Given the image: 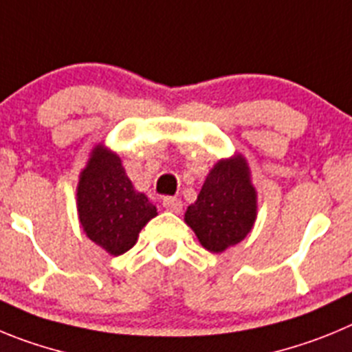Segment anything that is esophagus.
I'll return each instance as SVG.
<instances>
[{
	"label": "esophagus",
	"instance_id": "obj_1",
	"mask_svg": "<svg viewBox=\"0 0 352 352\" xmlns=\"http://www.w3.org/2000/svg\"><path fill=\"white\" fill-rule=\"evenodd\" d=\"M163 207L166 208V210L175 212V214H179V212L182 210V201H180L179 198H175V196H164V198H163Z\"/></svg>",
	"mask_w": 352,
	"mask_h": 352
}]
</instances>
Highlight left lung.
Listing matches in <instances>:
<instances>
[{"mask_svg":"<svg viewBox=\"0 0 352 352\" xmlns=\"http://www.w3.org/2000/svg\"><path fill=\"white\" fill-rule=\"evenodd\" d=\"M256 189L245 157L221 160L205 179L184 219L210 252H223L242 242L256 221Z\"/></svg>","mask_w":352,"mask_h":352,"instance_id":"8db88e82","label":"left lung"}]
</instances>
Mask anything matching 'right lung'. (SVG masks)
<instances>
[{
    "label": "right lung",
    "instance_id": "right-lung-1",
    "mask_svg": "<svg viewBox=\"0 0 352 352\" xmlns=\"http://www.w3.org/2000/svg\"><path fill=\"white\" fill-rule=\"evenodd\" d=\"M77 210L85 235L112 256L129 251L142 228L157 215L147 196L135 191L121 157L101 144L80 173Z\"/></svg>",
    "mask_w": 352,
    "mask_h": 352
}]
</instances>
